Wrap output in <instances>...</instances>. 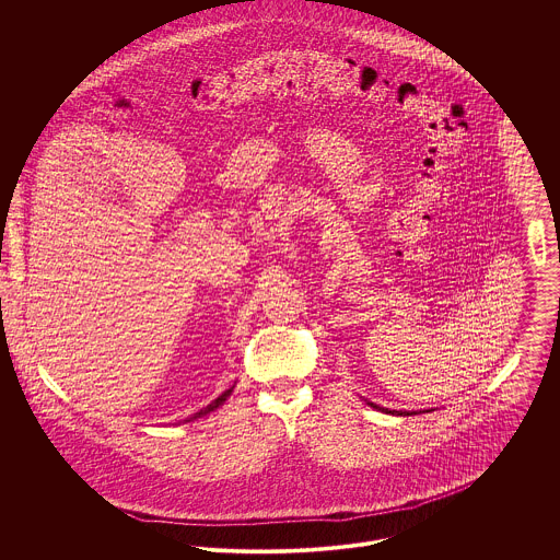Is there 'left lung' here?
<instances>
[{
  "label": "left lung",
  "instance_id": "obj_1",
  "mask_svg": "<svg viewBox=\"0 0 560 560\" xmlns=\"http://www.w3.org/2000/svg\"><path fill=\"white\" fill-rule=\"evenodd\" d=\"M372 405L373 409H380V411H386V413H393V416H413V411L409 413V411H390V409H384V407H377L375 402H370ZM430 411V409H428Z\"/></svg>",
  "mask_w": 560,
  "mask_h": 560
}]
</instances>
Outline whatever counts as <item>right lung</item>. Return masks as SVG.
<instances>
[{
    "label": "right lung",
    "mask_w": 560,
    "mask_h": 560,
    "mask_svg": "<svg viewBox=\"0 0 560 560\" xmlns=\"http://www.w3.org/2000/svg\"><path fill=\"white\" fill-rule=\"evenodd\" d=\"M233 388H235V386H231V388H229V390H224V393H222V395H220V397H218V399L212 400V402H210V405H208V407H203V409H201V411H197V413H195V416H190V418H187V420H185V422H192V420H197V418H201V416H208V413H210V411H213V409H218V407H220V405H222V402H224V400H226V399H229V397H231V393H233Z\"/></svg>",
    "instance_id": "1"
}]
</instances>
